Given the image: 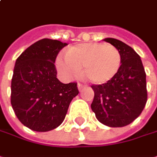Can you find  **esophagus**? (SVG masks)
Masks as SVG:
<instances>
[{"label": "esophagus", "instance_id": "esophagus-1", "mask_svg": "<svg viewBox=\"0 0 157 157\" xmlns=\"http://www.w3.org/2000/svg\"><path fill=\"white\" fill-rule=\"evenodd\" d=\"M77 86H78L79 91H82V90L85 87V85H84V84H82V83H81V82H78Z\"/></svg>", "mask_w": 157, "mask_h": 157}]
</instances>
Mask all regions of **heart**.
<instances>
[{"label": "heart", "instance_id": "b5f03b06", "mask_svg": "<svg viewBox=\"0 0 157 157\" xmlns=\"http://www.w3.org/2000/svg\"><path fill=\"white\" fill-rule=\"evenodd\" d=\"M122 56L118 49L111 44L91 43L69 48L66 55L56 60L59 72L66 78H75L83 67V75L94 84L106 83L120 70Z\"/></svg>", "mask_w": 157, "mask_h": 157}]
</instances>
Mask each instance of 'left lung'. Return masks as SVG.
<instances>
[{
  "label": "left lung",
  "instance_id": "left-lung-1",
  "mask_svg": "<svg viewBox=\"0 0 157 157\" xmlns=\"http://www.w3.org/2000/svg\"><path fill=\"white\" fill-rule=\"evenodd\" d=\"M105 41L118 49L122 64L108 82L91 86L94 92L91 108L102 124L123 127L136 119L145 106L146 75L140 56L133 48L113 38Z\"/></svg>",
  "mask_w": 157,
  "mask_h": 157
}]
</instances>
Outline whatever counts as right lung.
<instances>
[{"label":"right lung","instance_id":"obj_1","mask_svg":"<svg viewBox=\"0 0 157 157\" xmlns=\"http://www.w3.org/2000/svg\"><path fill=\"white\" fill-rule=\"evenodd\" d=\"M66 45L57 40L42 39L16 60L11 104L20 122L33 131L47 132L58 127L79 94L77 82L63 83L56 77L54 63Z\"/></svg>","mask_w":157,"mask_h":157}]
</instances>
